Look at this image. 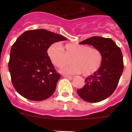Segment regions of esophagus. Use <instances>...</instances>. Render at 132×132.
Segmentation results:
<instances>
[{
  "instance_id": "1",
  "label": "esophagus",
  "mask_w": 132,
  "mask_h": 132,
  "mask_svg": "<svg viewBox=\"0 0 132 132\" xmlns=\"http://www.w3.org/2000/svg\"><path fill=\"white\" fill-rule=\"evenodd\" d=\"M64 77L69 79H71V80H72V79H73L75 78L74 76H71V75H64Z\"/></svg>"
}]
</instances>
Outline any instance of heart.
I'll return each mask as SVG.
<instances>
[{
	"mask_svg": "<svg viewBox=\"0 0 132 132\" xmlns=\"http://www.w3.org/2000/svg\"><path fill=\"white\" fill-rule=\"evenodd\" d=\"M47 54L52 63L57 67H64L72 61L73 63L63 69V73H82L85 76L96 73L103 59L102 53L98 49L75 43L66 44L63 49L59 43H55L49 47Z\"/></svg>",
	"mask_w": 132,
	"mask_h": 132,
	"instance_id": "1",
	"label": "heart"
}]
</instances>
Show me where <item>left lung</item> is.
Wrapping results in <instances>:
<instances>
[{"label":"left lung","mask_w":132,"mask_h":132,"mask_svg":"<svg viewBox=\"0 0 132 132\" xmlns=\"http://www.w3.org/2000/svg\"><path fill=\"white\" fill-rule=\"evenodd\" d=\"M79 44H88L101 51V67L85 79L86 84L77 93L82 100L98 102L109 97L114 92L123 70V55L120 48L110 38L93 36Z\"/></svg>","instance_id":"8db88e82"}]
</instances>
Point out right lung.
<instances>
[{"label":"right lung","mask_w":132,"mask_h":132,"mask_svg":"<svg viewBox=\"0 0 132 132\" xmlns=\"http://www.w3.org/2000/svg\"><path fill=\"white\" fill-rule=\"evenodd\" d=\"M66 39L45 29L26 31L16 39L10 50L9 69L12 85L21 96L41 101L53 94L61 75L47 50L53 43Z\"/></svg>","instance_id":"obj_1"}]
</instances>
